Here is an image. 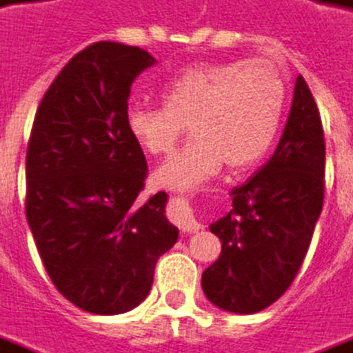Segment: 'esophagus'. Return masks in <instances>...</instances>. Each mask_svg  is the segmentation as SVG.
I'll list each match as a JSON object with an SVG mask.
<instances>
[{"label":"esophagus","instance_id":"esophagus-1","mask_svg":"<svg viewBox=\"0 0 353 353\" xmlns=\"http://www.w3.org/2000/svg\"><path fill=\"white\" fill-rule=\"evenodd\" d=\"M172 217H174V223L179 225L182 232H196V230L203 228L198 211L192 208L184 198H176L172 201Z\"/></svg>","mask_w":353,"mask_h":353}]
</instances>
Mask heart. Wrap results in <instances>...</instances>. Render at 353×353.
Returning <instances> with one entry per match:
<instances>
[{"label":"heart","mask_w":353,"mask_h":353,"mask_svg":"<svg viewBox=\"0 0 353 353\" xmlns=\"http://www.w3.org/2000/svg\"><path fill=\"white\" fill-rule=\"evenodd\" d=\"M286 84L265 59L198 65L163 88V105L130 107L126 123L152 155L172 150L190 125L192 138L155 171V182L192 190L215 176L223 163L250 169L269 152L283 121Z\"/></svg>","instance_id":"heart-1"}]
</instances>
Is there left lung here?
Instances as JSON below:
<instances>
[{
  "mask_svg": "<svg viewBox=\"0 0 353 353\" xmlns=\"http://www.w3.org/2000/svg\"><path fill=\"white\" fill-rule=\"evenodd\" d=\"M230 194L232 209L209 227L223 250L201 274V288L221 310L248 315L288 290L325 200V134L302 74L273 157Z\"/></svg>",
  "mask_w": 353,
  "mask_h": 353,
  "instance_id": "obj_1",
  "label": "left lung"
}]
</instances>
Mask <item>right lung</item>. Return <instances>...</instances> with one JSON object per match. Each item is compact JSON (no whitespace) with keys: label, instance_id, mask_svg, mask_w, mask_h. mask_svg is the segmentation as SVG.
<instances>
[{"label":"right lung","instance_id":"right-lung-1","mask_svg":"<svg viewBox=\"0 0 353 353\" xmlns=\"http://www.w3.org/2000/svg\"><path fill=\"white\" fill-rule=\"evenodd\" d=\"M145 50L96 42L79 51L43 94L26 150V221L51 283L98 315L136 307L155 263L179 238L167 194L140 200L148 163L128 130Z\"/></svg>","mask_w":353,"mask_h":353}]
</instances>
